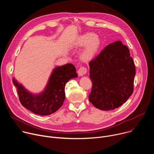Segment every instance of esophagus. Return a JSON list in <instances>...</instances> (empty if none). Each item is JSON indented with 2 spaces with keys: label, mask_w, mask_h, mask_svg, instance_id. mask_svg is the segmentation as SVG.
Listing matches in <instances>:
<instances>
[{
  "label": "esophagus",
  "mask_w": 154,
  "mask_h": 154,
  "mask_svg": "<svg viewBox=\"0 0 154 154\" xmlns=\"http://www.w3.org/2000/svg\"><path fill=\"white\" fill-rule=\"evenodd\" d=\"M78 74L79 76H83L87 72V69L85 67H80L78 70Z\"/></svg>",
  "instance_id": "34e87169"
}]
</instances>
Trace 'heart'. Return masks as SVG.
<instances>
[{
    "label": "heart",
    "instance_id": "heart-1",
    "mask_svg": "<svg viewBox=\"0 0 154 154\" xmlns=\"http://www.w3.org/2000/svg\"><path fill=\"white\" fill-rule=\"evenodd\" d=\"M100 45V39L94 33H86L79 36L75 41L77 46L87 45L82 54V58L85 60H89L93 58Z\"/></svg>",
    "mask_w": 154,
    "mask_h": 154
}]
</instances>
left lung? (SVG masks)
Wrapping results in <instances>:
<instances>
[{
    "label": "left lung",
    "instance_id": "left-lung-1",
    "mask_svg": "<svg viewBox=\"0 0 154 154\" xmlns=\"http://www.w3.org/2000/svg\"><path fill=\"white\" fill-rule=\"evenodd\" d=\"M93 82L89 100L101 110H113L134 91L135 66L128 48L121 41L106 46L90 63Z\"/></svg>",
    "mask_w": 154,
    "mask_h": 154
}]
</instances>
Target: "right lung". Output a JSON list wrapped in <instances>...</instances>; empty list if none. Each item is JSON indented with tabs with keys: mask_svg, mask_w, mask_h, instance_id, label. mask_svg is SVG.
Returning <instances> with one entry per match:
<instances>
[{
	"mask_svg": "<svg viewBox=\"0 0 154 154\" xmlns=\"http://www.w3.org/2000/svg\"><path fill=\"white\" fill-rule=\"evenodd\" d=\"M77 77L76 69L72 64L58 66L53 70L45 90L36 95L26 90L14 78L13 83L17 88L19 100L23 106L35 114L46 116L54 113L61 106L66 97V83Z\"/></svg>",
	"mask_w": 154,
	"mask_h": 154,
	"instance_id": "add662e5",
	"label": "right lung"
}]
</instances>
